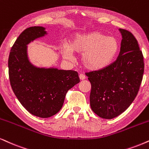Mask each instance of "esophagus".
Here are the masks:
<instances>
[{"mask_svg":"<svg viewBox=\"0 0 149 149\" xmlns=\"http://www.w3.org/2000/svg\"><path fill=\"white\" fill-rule=\"evenodd\" d=\"M79 78H80V79L81 80H84V79L86 78V76H84V74H82V73H80V75H79Z\"/></svg>","mask_w":149,"mask_h":149,"instance_id":"34e87169","label":"esophagus"}]
</instances>
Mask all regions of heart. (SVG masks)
<instances>
[{
	"instance_id": "1",
	"label": "heart",
	"mask_w": 149,
	"mask_h": 149,
	"mask_svg": "<svg viewBox=\"0 0 149 149\" xmlns=\"http://www.w3.org/2000/svg\"><path fill=\"white\" fill-rule=\"evenodd\" d=\"M120 45L115 37L107 36L100 31L78 34L73 38L71 47L63 48V56L72 58L73 52L82 54V65L90 71H100L108 67L119 52Z\"/></svg>"
}]
</instances>
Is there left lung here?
<instances>
[{"mask_svg": "<svg viewBox=\"0 0 149 149\" xmlns=\"http://www.w3.org/2000/svg\"><path fill=\"white\" fill-rule=\"evenodd\" d=\"M119 30L122 40L116 61L104 69L85 73L91 84V109L104 119L116 118L131 104L144 73V57L136 38L127 30Z\"/></svg>", "mask_w": 149, "mask_h": 149, "instance_id": "1", "label": "left lung"}]
</instances>
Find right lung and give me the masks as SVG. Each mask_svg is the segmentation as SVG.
Returning a JSON list of instances; mask_svg holds the SVG:
<instances>
[{"label": "right lung", "mask_w": 149, "mask_h": 149, "mask_svg": "<svg viewBox=\"0 0 149 149\" xmlns=\"http://www.w3.org/2000/svg\"><path fill=\"white\" fill-rule=\"evenodd\" d=\"M45 34V28L39 26L24 29L15 41L8 60L9 81L16 97L27 111L42 118L57 113L67 91L80 82L77 71L39 68L30 63L27 45Z\"/></svg>", "instance_id": "add662e5"}]
</instances>
